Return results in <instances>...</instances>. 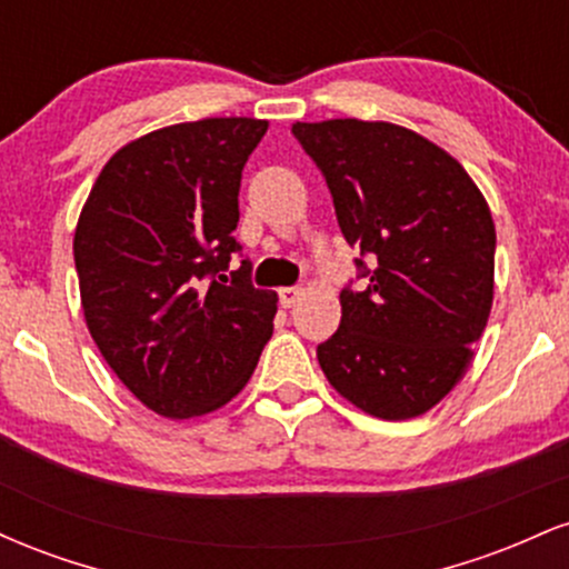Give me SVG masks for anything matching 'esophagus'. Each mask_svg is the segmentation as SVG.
<instances>
[{
    "instance_id": "obj_1",
    "label": "esophagus",
    "mask_w": 569,
    "mask_h": 569,
    "mask_svg": "<svg viewBox=\"0 0 569 569\" xmlns=\"http://www.w3.org/2000/svg\"><path fill=\"white\" fill-rule=\"evenodd\" d=\"M278 297L283 307H293L299 302V297H302V289H297V286H286V289L278 291Z\"/></svg>"
}]
</instances>
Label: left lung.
I'll list each match as a JSON object with an SVG mask.
<instances>
[{
  "label": "left lung",
  "mask_w": 569,
  "mask_h": 569,
  "mask_svg": "<svg viewBox=\"0 0 569 569\" xmlns=\"http://www.w3.org/2000/svg\"><path fill=\"white\" fill-rule=\"evenodd\" d=\"M321 168L363 289L318 345L339 396L380 420L433 409L466 375L495 293V221L452 154L393 122H293ZM370 259V267L362 259Z\"/></svg>",
  "instance_id": "1"
}]
</instances>
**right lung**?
<instances>
[{
  "instance_id": "add662e5",
  "label": "right lung",
  "mask_w": 569,
  "mask_h": 569,
  "mask_svg": "<svg viewBox=\"0 0 569 569\" xmlns=\"http://www.w3.org/2000/svg\"><path fill=\"white\" fill-rule=\"evenodd\" d=\"M267 120L208 117L126 143L98 173L74 230L90 337L143 407L187 420L251 380L278 293L251 286L240 243V173Z\"/></svg>"
}]
</instances>
